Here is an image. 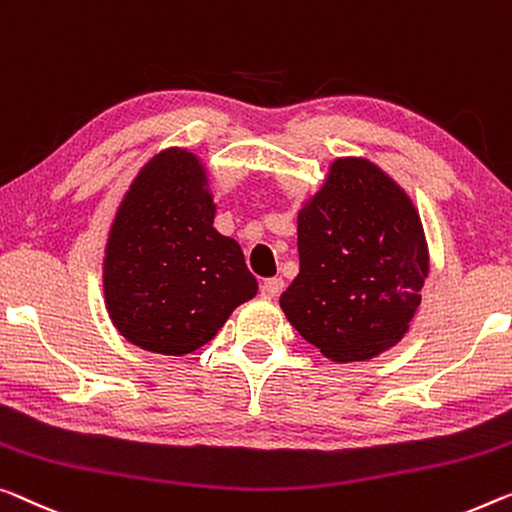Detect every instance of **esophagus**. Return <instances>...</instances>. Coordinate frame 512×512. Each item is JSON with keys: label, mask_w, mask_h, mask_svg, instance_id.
I'll list each match as a JSON object with an SVG mask.
<instances>
[{"label": "esophagus", "mask_w": 512, "mask_h": 512, "mask_svg": "<svg viewBox=\"0 0 512 512\" xmlns=\"http://www.w3.org/2000/svg\"><path fill=\"white\" fill-rule=\"evenodd\" d=\"M282 289H285V280H282V278H269V280L262 282L259 292H262L264 299H276V296L282 294Z\"/></svg>", "instance_id": "esophagus-1"}]
</instances>
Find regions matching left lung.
<instances>
[{
  "mask_svg": "<svg viewBox=\"0 0 512 512\" xmlns=\"http://www.w3.org/2000/svg\"><path fill=\"white\" fill-rule=\"evenodd\" d=\"M289 324L335 363L370 361L407 333L430 255L409 195L368 158H335L299 211Z\"/></svg>",
  "mask_w": 512,
  "mask_h": 512,
  "instance_id": "left-lung-1",
  "label": "left lung"
}]
</instances>
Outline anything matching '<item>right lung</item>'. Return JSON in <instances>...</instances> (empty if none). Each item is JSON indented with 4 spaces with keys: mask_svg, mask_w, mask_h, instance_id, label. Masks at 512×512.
I'll list each match as a JSON object with an SVG mask.
<instances>
[{
    "mask_svg": "<svg viewBox=\"0 0 512 512\" xmlns=\"http://www.w3.org/2000/svg\"><path fill=\"white\" fill-rule=\"evenodd\" d=\"M213 218L207 167L188 149L160 151L126 190L105 246L103 292L114 329L135 347L195 352L257 294L241 246Z\"/></svg>",
    "mask_w": 512,
    "mask_h": 512,
    "instance_id": "1",
    "label": "right lung"
}]
</instances>
